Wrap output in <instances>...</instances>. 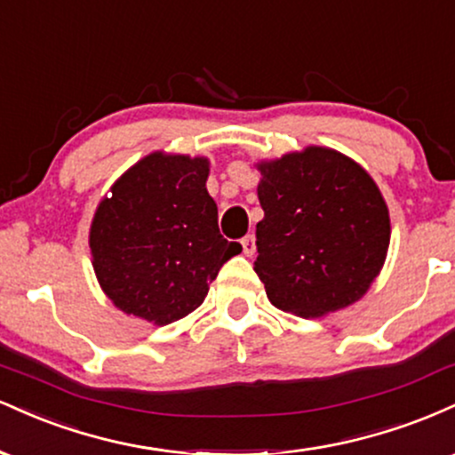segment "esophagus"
<instances>
[{"label": "esophagus", "mask_w": 455, "mask_h": 455, "mask_svg": "<svg viewBox=\"0 0 455 455\" xmlns=\"http://www.w3.org/2000/svg\"><path fill=\"white\" fill-rule=\"evenodd\" d=\"M242 248L245 257H252V254L257 252V239H254V235H245L242 239Z\"/></svg>", "instance_id": "esophagus-1"}]
</instances>
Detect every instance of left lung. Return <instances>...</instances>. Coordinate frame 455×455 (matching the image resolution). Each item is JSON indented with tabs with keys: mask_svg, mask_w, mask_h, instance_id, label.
Here are the masks:
<instances>
[{
	"mask_svg": "<svg viewBox=\"0 0 455 455\" xmlns=\"http://www.w3.org/2000/svg\"><path fill=\"white\" fill-rule=\"evenodd\" d=\"M254 271L278 310L323 316L363 297L389 248V212L357 162L306 148L260 162Z\"/></svg>",
	"mask_w": 455,
	"mask_h": 455,
	"instance_id": "obj_1",
	"label": "left lung"
}]
</instances>
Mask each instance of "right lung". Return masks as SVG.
Instances as JSON below:
<instances>
[{
	"mask_svg": "<svg viewBox=\"0 0 455 455\" xmlns=\"http://www.w3.org/2000/svg\"><path fill=\"white\" fill-rule=\"evenodd\" d=\"M207 175V158L154 151L98 205L90 231L93 271L126 315L154 325L180 321L203 304L222 265L242 252L220 235Z\"/></svg>",
	"mask_w": 455,
	"mask_h": 455,
	"instance_id": "obj_1",
	"label": "right lung"
}]
</instances>
